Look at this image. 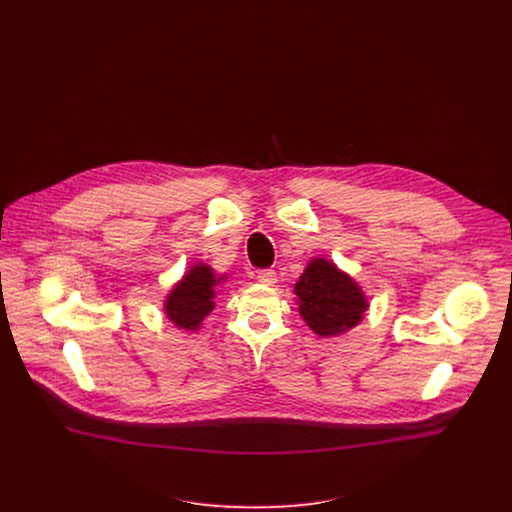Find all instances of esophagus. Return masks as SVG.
Instances as JSON below:
<instances>
[{"label": "esophagus", "mask_w": 512, "mask_h": 512, "mask_svg": "<svg viewBox=\"0 0 512 512\" xmlns=\"http://www.w3.org/2000/svg\"><path fill=\"white\" fill-rule=\"evenodd\" d=\"M258 282L264 284V286H274V284L278 282L276 272H274V270H260V272H258Z\"/></svg>", "instance_id": "obj_1"}]
</instances>
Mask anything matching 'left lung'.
<instances>
[{"instance_id":"8db88e82","label":"left lung","mask_w":512,"mask_h":512,"mask_svg":"<svg viewBox=\"0 0 512 512\" xmlns=\"http://www.w3.org/2000/svg\"><path fill=\"white\" fill-rule=\"evenodd\" d=\"M293 292L299 315L323 339L357 327L368 309L363 288L327 258L309 260Z\"/></svg>"}]
</instances>
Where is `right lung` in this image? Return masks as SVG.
Masks as SVG:
<instances>
[{
    "instance_id": "1",
    "label": "right lung",
    "mask_w": 512,
    "mask_h": 512,
    "mask_svg": "<svg viewBox=\"0 0 512 512\" xmlns=\"http://www.w3.org/2000/svg\"><path fill=\"white\" fill-rule=\"evenodd\" d=\"M224 280L226 276L215 274L209 264H193L167 293L163 301L165 317L183 331H199L205 317L215 309V297Z\"/></svg>"
}]
</instances>
